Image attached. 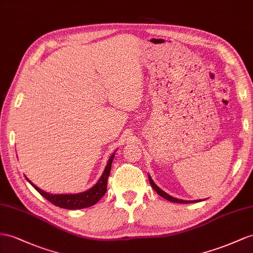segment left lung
Segmentation results:
<instances>
[{"instance_id":"8db88e82","label":"left lung","mask_w":253,"mask_h":253,"mask_svg":"<svg viewBox=\"0 0 253 253\" xmlns=\"http://www.w3.org/2000/svg\"><path fill=\"white\" fill-rule=\"evenodd\" d=\"M148 179H150V183L152 185V187L154 188V190L156 191L160 197H163L164 199L170 201V202H173V203H183V204H188V203H196V202H200V201H203V200H194V201H186V200H180V199H176L174 197H171L169 196V194L166 193L163 189H160L159 187L154 183V180L152 179V177L148 175Z\"/></svg>"}]
</instances>
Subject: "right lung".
<instances>
[{
    "instance_id": "right-lung-1",
    "label": "right lung",
    "mask_w": 253,
    "mask_h": 253,
    "mask_svg": "<svg viewBox=\"0 0 253 253\" xmlns=\"http://www.w3.org/2000/svg\"><path fill=\"white\" fill-rule=\"evenodd\" d=\"M115 153V152H114ZM115 155L112 154L111 157L109 158L107 166L105 168V171L101 174L100 178L98 179L92 188L87 189L86 191L79 192V193H60V194H53V193H49L42 190L41 188H38L36 185H34L31 180L25 176L28 182L34 187V188L40 192L42 196L47 199L49 202L52 204L61 207V209L65 210H82V209H86V207L93 206L95 205L98 201L105 196V193L107 191V182H108V177L110 175V171H111V165Z\"/></svg>"
}]
</instances>
